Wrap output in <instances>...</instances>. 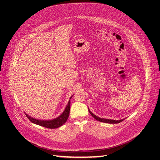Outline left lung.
Returning a JSON list of instances; mask_svg holds the SVG:
<instances>
[{
  "label": "left lung",
  "mask_w": 160,
  "mask_h": 160,
  "mask_svg": "<svg viewBox=\"0 0 160 160\" xmlns=\"http://www.w3.org/2000/svg\"><path fill=\"white\" fill-rule=\"evenodd\" d=\"M88 112L89 113H91V115L95 118V120H98V121H100L102 122H104V123H108V124H118V123H120L121 122H122L124 119H122V120H109V119H105V118H101L99 117H97V116H95V114H93L91 111H90V109H88Z\"/></svg>",
  "instance_id": "8db88e82"
}]
</instances>
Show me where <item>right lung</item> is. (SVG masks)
<instances>
[{"label": "right lung", "instance_id": "right-lung-1", "mask_svg": "<svg viewBox=\"0 0 160 160\" xmlns=\"http://www.w3.org/2000/svg\"><path fill=\"white\" fill-rule=\"evenodd\" d=\"M72 97V96L70 97V99H71ZM69 110H70V100L69 101L68 103L63 111V112L61 113L59 117H57L53 120H40L35 119V118L30 117V116H28L27 113H25V114L26 117L30 120V122L34 123V124L45 127V128H47L53 129V128H59V127L61 126L63 124H65V122H66L69 115Z\"/></svg>", "mask_w": 160, "mask_h": 160}]
</instances>
